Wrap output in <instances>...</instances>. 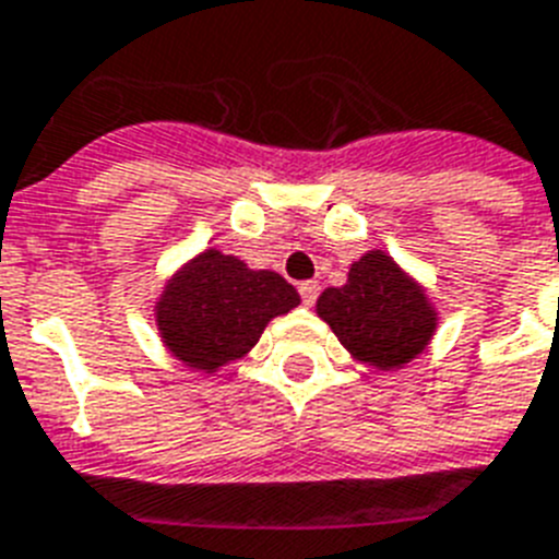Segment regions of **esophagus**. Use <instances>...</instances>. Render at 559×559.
I'll return each instance as SVG.
<instances>
[{"label": "esophagus", "instance_id": "esophagus-1", "mask_svg": "<svg viewBox=\"0 0 559 559\" xmlns=\"http://www.w3.org/2000/svg\"><path fill=\"white\" fill-rule=\"evenodd\" d=\"M298 293H301V301L312 307L318 301V295H321V284L318 281H304V284H298Z\"/></svg>", "mask_w": 559, "mask_h": 559}]
</instances>
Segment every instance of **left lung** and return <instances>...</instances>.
I'll return each mask as SVG.
<instances>
[{
  "mask_svg": "<svg viewBox=\"0 0 559 559\" xmlns=\"http://www.w3.org/2000/svg\"><path fill=\"white\" fill-rule=\"evenodd\" d=\"M318 316L355 358L378 369L409 364L435 332L424 289L381 250L355 261L344 287L323 289Z\"/></svg>",
  "mask_w": 559,
  "mask_h": 559,
  "instance_id": "8db88e82",
  "label": "left lung"
}]
</instances>
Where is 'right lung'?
<instances>
[{
	"mask_svg": "<svg viewBox=\"0 0 559 559\" xmlns=\"http://www.w3.org/2000/svg\"><path fill=\"white\" fill-rule=\"evenodd\" d=\"M298 304L295 287L278 272L247 270L236 255L207 250L167 284L156 321L178 360L215 372L247 355L266 323Z\"/></svg>",
	"mask_w": 559,
	"mask_h": 559,
	"instance_id": "right-lung-1",
	"label": "right lung"
}]
</instances>
